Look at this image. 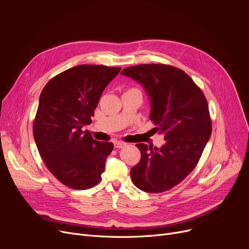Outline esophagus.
Returning a JSON list of instances; mask_svg holds the SVG:
<instances>
[{"label":"esophagus","mask_w":249,"mask_h":249,"mask_svg":"<svg viewBox=\"0 0 249 249\" xmlns=\"http://www.w3.org/2000/svg\"><path fill=\"white\" fill-rule=\"evenodd\" d=\"M114 146H115V148L120 149V148H123V147L126 146V143L121 142V141H115L114 142Z\"/></svg>","instance_id":"34e87169"}]
</instances>
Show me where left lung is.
<instances>
[{
	"label": "left lung",
	"instance_id": "8db88e82",
	"mask_svg": "<svg viewBox=\"0 0 249 249\" xmlns=\"http://www.w3.org/2000/svg\"><path fill=\"white\" fill-rule=\"evenodd\" d=\"M121 73L145 88L153 130L165 139L160 148L136 144L141 160L131 168L133 184L147 193L171 190L194 171L211 136L207 99L184 71L173 65L139 64Z\"/></svg>",
	"mask_w": 249,
	"mask_h": 249
}]
</instances>
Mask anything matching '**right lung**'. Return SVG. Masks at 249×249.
Instances as JSON below:
<instances>
[{
	"label": "right lung",
	"instance_id": "add662e5",
	"mask_svg": "<svg viewBox=\"0 0 249 249\" xmlns=\"http://www.w3.org/2000/svg\"><path fill=\"white\" fill-rule=\"evenodd\" d=\"M120 71L81 64L52 77L41 91L33 122L36 146L48 171L71 189L88 190L102 178L114 145L82 128L91 123L103 90Z\"/></svg>",
	"mask_w": 249,
	"mask_h": 249
}]
</instances>
